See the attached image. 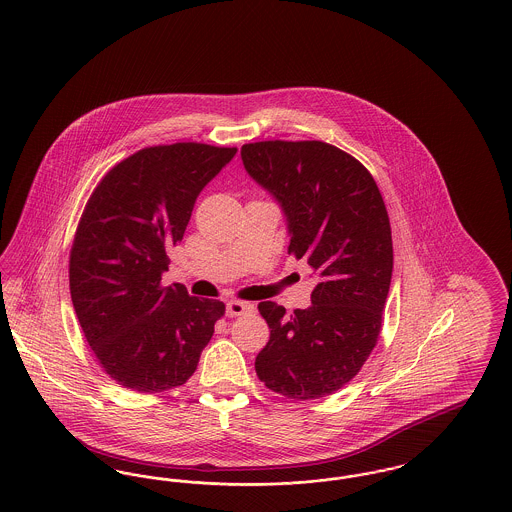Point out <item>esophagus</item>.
Wrapping results in <instances>:
<instances>
[{"instance_id":"34e87169","label":"esophagus","mask_w":512,"mask_h":512,"mask_svg":"<svg viewBox=\"0 0 512 512\" xmlns=\"http://www.w3.org/2000/svg\"><path fill=\"white\" fill-rule=\"evenodd\" d=\"M253 309H255V307H253L251 303H244V301H230V303L226 305V317H242V315H247V313H253Z\"/></svg>"}]
</instances>
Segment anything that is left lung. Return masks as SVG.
Here are the masks:
<instances>
[{"label": "left lung", "mask_w": 512, "mask_h": 512, "mask_svg": "<svg viewBox=\"0 0 512 512\" xmlns=\"http://www.w3.org/2000/svg\"><path fill=\"white\" fill-rule=\"evenodd\" d=\"M242 161L280 203L288 253L317 272L311 307L286 315L259 303L270 340L255 370L268 390L320 399L361 370L380 336L393 270L388 211L372 174L326 142L245 144Z\"/></svg>", "instance_id": "1"}]
</instances>
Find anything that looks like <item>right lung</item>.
Wrapping results in <instances>:
<instances>
[{
    "label": "right lung",
    "mask_w": 512,
    "mask_h": 512,
    "mask_svg": "<svg viewBox=\"0 0 512 512\" xmlns=\"http://www.w3.org/2000/svg\"><path fill=\"white\" fill-rule=\"evenodd\" d=\"M236 147L195 142L140 149L103 176L74 234V311L99 365L117 384L159 393L186 384L224 303L163 286L199 192Z\"/></svg>",
    "instance_id": "add662e5"
}]
</instances>
